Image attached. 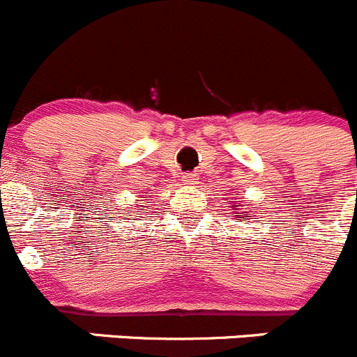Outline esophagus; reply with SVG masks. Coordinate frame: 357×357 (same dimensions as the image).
<instances>
[{
  "label": "esophagus",
  "mask_w": 357,
  "mask_h": 357,
  "mask_svg": "<svg viewBox=\"0 0 357 357\" xmlns=\"http://www.w3.org/2000/svg\"><path fill=\"white\" fill-rule=\"evenodd\" d=\"M181 181L188 186H194L195 183H197V174H194V172H186V174L183 176Z\"/></svg>",
  "instance_id": "34e87169"
}]
</instances>
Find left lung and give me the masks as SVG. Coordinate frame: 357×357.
I'll return each instance as SVG.
<instances>
[{
    "instance_id": "8db88e82",
    "label": "left lung",
    "mask_w": 357,
    "mask_h": 357,
    "mask_svg": "<svg viewBox=\"0 0 357 357\" xmlns=\"http://www.w3.org/2000/svg\"><path fill=\"white\" fill-rule=\"evenodd\" d=\"M236 216H238V218H239V215H236ZM243 220H245V216H243Z\"/></svg>"
}]
</instances>
